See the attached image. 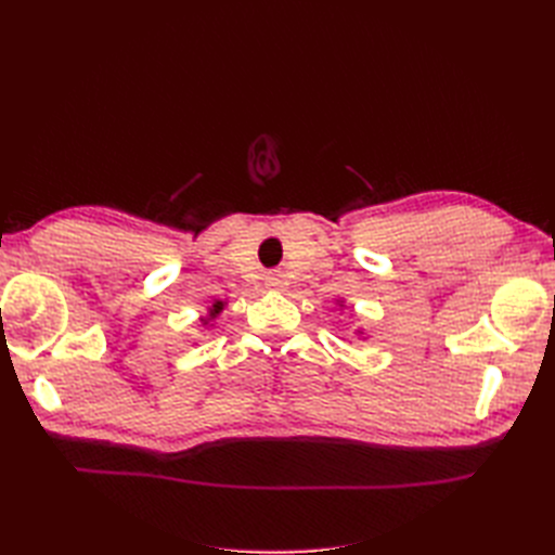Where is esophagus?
<instances>
[{"label":"esophagus","instance_id":"1","mask_svg":"<svg viewBox=\"0 0 555 555\" xmlns=\"http://www.w3.org/2000/svg\"><path fill=\"white\" fill-rule=\"evenodd\" d=\"M266 284H268V287H271V289H284V287H287V278H284L280 271L268 273V275H266Z\"/></svg>","mask_w":555,"mask_h":555}]
</instances>
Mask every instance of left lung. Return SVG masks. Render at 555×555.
Masks as SVG:
<instances>
[{
	"mask_svg": "<svg viewBox=\"0 0 555 555\" xmlns=\"http://www.w3.org/2000/svg\"><path fill=\"white\" fill-rule=\"evenodd\" d=\"M340 306H343V300H340ZM359 333H361V331H359Z\"/></svg>",
	"mask_w": 555,
	"mask_h": 555,
	"instance_id": "8db88e82",
	"label": "left lung"
}]
</instances>
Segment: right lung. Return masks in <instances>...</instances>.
<instances>
[{
  "label": "right lung",
  "instance_id": "1",
  "mask_svg": "<svg viewBox=\"0 0 555 555\" xmlns=\"http://www.w3.org/2000/svg\"><path fill=\"white\" fill-rule=\"evenodd\" d=\"M224 310V300H215V304H212V308L208 310V317L204 319V324H208L210 322V319H215L217 314H220Z\"/></svg>",
  "mask_w": 555,
  "mask_h": 555
}]
</instances>
